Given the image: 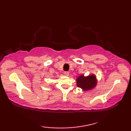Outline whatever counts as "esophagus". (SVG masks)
<instances>
[{
    "label": "esophagus",
    "instance_id": "34e87169",
    "mask_svg": "<svg viewBox=\"0 0 131 131\" xmlns=\"http://www.w3.org/2000/svg\"><path fill=\"white\" fill-rule=\"evenodd\" d=\"M64 74H65V75L68 76L69 75V72H68V71H65V72H64Z\"/></svg>",
    "mask_w": 131,
    "mask_h": 131
}]
</instances>
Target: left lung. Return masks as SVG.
<instances>
[{
	"label": "left lung",
	"instance_id": "obj_1",
	"mask_svg": "<svg viewBox=\"0 0 131 131\" xmlns=\"http://www.w3.org/2000/svg\"><path fill=\"white\" fill-rule=\"evenodd\" d=\"M97 83L96 78L94 75H91L87 77L80 75L77 79V86L84 91H87L95 87Z\"/></svg>",
	"mask_w": 131,
	"mask_h": 131
}]
</instances>
